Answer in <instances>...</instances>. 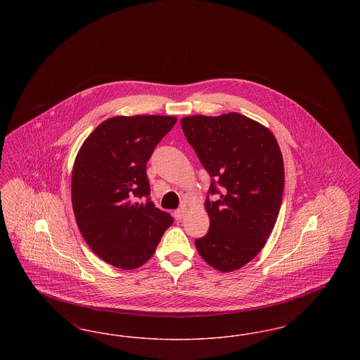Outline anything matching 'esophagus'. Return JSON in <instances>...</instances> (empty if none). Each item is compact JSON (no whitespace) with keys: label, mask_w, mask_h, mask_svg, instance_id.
Segmentation results:
<instances>
[{"label":"esophagus","mask_w":360,"mask_h":360,"mask_svg":"<svg viewBox=\"0 0 360 360\" xmlns=\"http://www.w3.org/2000/svg\"><path fill=\"white\" fill-rule=\"evenodd\" d=\"M185 213H186V207H179V209H176V210L174 212L175 220H182L184 216H185Z\"/></svg>","instance_id":"1"}]
</instances>
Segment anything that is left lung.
Wrapping results in <instances>:
<instances>
[{"label":"left lung","mask_w":360,"mask_h":360,"mask_svg":"<svg viewBox=\"0 0 360 360\" xmlns=\"http://www.w3.org/2000/svg\"><path fill=\"white\" fill-rule=\"evenodd\" d=\"M188 144L209 172V232L195 239L213 269L229 273L245 266L274 229L285 185L283 158L269 128L240 113L181 120ZM221 188L219 189L218 188Z\"/></svg>","instance_id":"left-lung-1"}]
</instances>
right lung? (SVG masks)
<instances>
[{"label": "right lung", "mask_w": 360, "mask_h": 360, "mask_svg": "<svg viewBox=\"0 0 360 360\" xmlns=\"http://www.w3.org/2000/svg\"><path fill=\"white\" fill-rule=\"evenodd\" d=\"M175 122L176 117L154 115L108 119L75 158L71 201L77 225L91 251L117 269L144 264L174 221L151 201L146 166Z\"/></svg>", "instance_id": "add662e5"}]
</instances>
